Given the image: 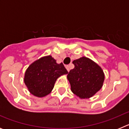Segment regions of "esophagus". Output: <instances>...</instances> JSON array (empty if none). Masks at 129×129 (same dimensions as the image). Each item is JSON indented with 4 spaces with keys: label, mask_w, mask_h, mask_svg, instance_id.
<instances>
[{
    "label": "esophagus",
    "mask_w": 129,
    "mask_h": 129,
    "mask_svg": "<svg viewBox=\"0 0 129 129\" xmlns=\"http://www.w3.org/2000/svg\"><path fill=\"white\" fill-rule=\"evenodd\" d=\"M66 68H67V70H68V72L70 71V65H67V66H66Z\"/></svg>",
    "instance_id": "esophagus-1"
}]
</instances>
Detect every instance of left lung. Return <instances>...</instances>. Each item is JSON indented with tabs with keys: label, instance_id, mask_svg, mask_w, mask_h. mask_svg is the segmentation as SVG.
I'll use <instances>...</instances> for the list:
<instances>
[{
	"label": "left lung",
	"instance_id": "8db88e82",
	"mask_svg": "<svg viewBox=\"0 0 129 129\" xmlns=\"http://www.w3.org/2000/svg\"><path fill=\"white\" fill-rule=\"evenodd\" d=\"M72 63L74 68L67 76L72 92L81 99L89 98L103 86V71L98 64L85 57L74 60Z\"/></svg>",
	"mask_w": 129,
	"mask_h": 129
}]
</instances>
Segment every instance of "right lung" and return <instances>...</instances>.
Listing matches in <instances>:
<instances>
[{"label":"right lung","mask_w":129,"mask_h":129,"mask_svg":"<svg viewBox=\"0 0 129 129\" xmlns=\"http://www.w3.org/2000/svg\"><path fill=\"white\" fill-rule=\"evenodd\" d=\"M68 71L52 56L43 57L29 65L25 72L24 83L31 94L44 97L51 92L57 79Z\"/></svg>","instance_id":"right-lung-1"}]
</instances>
